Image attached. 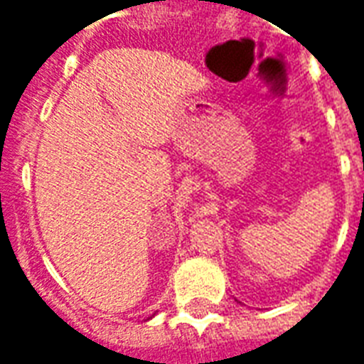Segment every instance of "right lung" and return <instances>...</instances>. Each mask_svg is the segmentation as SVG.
Returning <instances> with one entry per match:
<instances>
[{"label":"right lung","mask_w":364,"mask_h":364,"mask_svg":"<svg viewBox=\"0 0 364 364\" xmlns=\"http://www.w3.org/2000/svg\"><path fill=\"white\" fill-rule=\"evenodd\" d=\"M148 320H150V318H148Z\"/></svg>","instance_id":"add662e5"}]
</instances>
